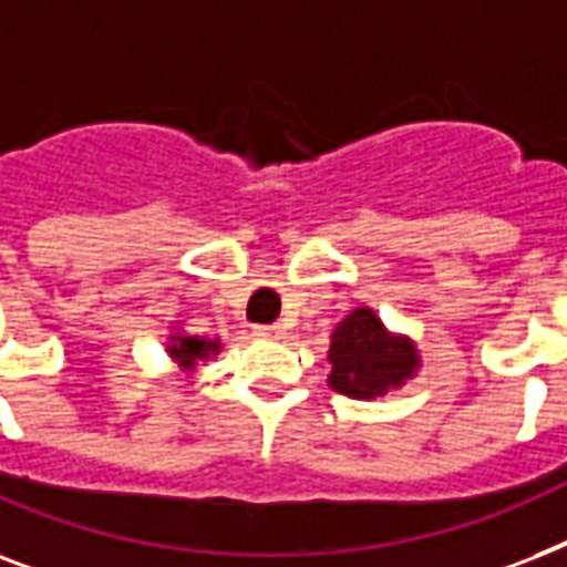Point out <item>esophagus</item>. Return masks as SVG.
<instances>
[{"mask_svg":"<svg viewBox=\"0 0 567 567\" xmlns=\"http://www.w3.org/2000/svg\"><path fill=\"white\" fill-rule=\"evenodd\" d=\"M254 333L262 337V340H280V337H284V328H280V324H257Z\"/></svg>","mask_w":567,"mask_h":567,"instance_id":"1","label":"esophagus"}]
</instances>
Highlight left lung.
I'll use <instances>...</instances> for the list:
<instances>
[{
    "label": "left lung",
    "instance_id": "8db88e82",
    "mask_svg": "<svg viewBox=\"0 0 567 567\" xmlns=\"http://www.w3.org/2000/svg\"><path fill=\"white\" fill-rule=\"evenodd\" d=\"M328 361L333 367L331 388L354 399L381 396L416 370L414 346L390 337L367 307L337 324Z\"/></svg>",
    "mask_w": 567,
    "mask_h": 567
}]
</instances>
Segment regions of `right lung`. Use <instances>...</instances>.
Masks as SVG:
<instances>
[{
	"label": "right lung",
	"instance_id": "add662e5",
	"mask_svg": "<svg viewBox=\"0 0 567 567\" xmlns=\"http://www.w3.org/2000/svg\"><path fill=\"white\" fill-rule=\"evenodd\" d=\"M168 352L179 367H195V361H204L206 354L218 352V340L209 343V340H197V337H174Z\"/></svg>",
	"mask_w": 567,
	"mask_h": 567
}]
</instances>
